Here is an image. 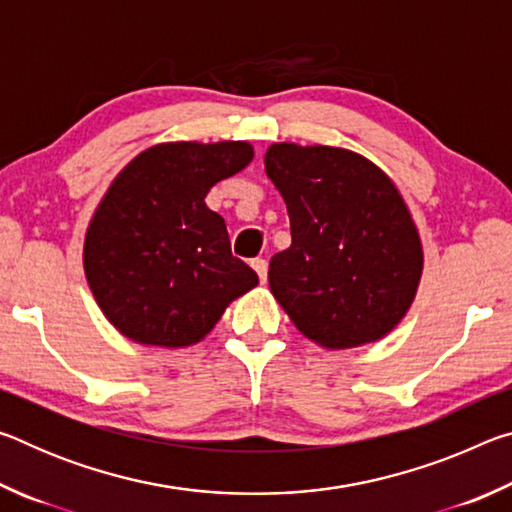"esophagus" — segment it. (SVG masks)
<instances>
[{
    "label": "esophagus",
    "mask_w": 512,
    "mask_h": 512,
    "mask_svg": "<svg viewBox=\"0 0 512 512\" xmlns=\"http://www.w3.org/2000/svg\"><path fill=\"white\" fill-rule=\"evenodd\" d=\"M253 268H255V273L259 275V282L266 284V280H268V264H266V259H253Z\"/></svg>",
    "instance_id": "esophagus-1"
}]
</instances>
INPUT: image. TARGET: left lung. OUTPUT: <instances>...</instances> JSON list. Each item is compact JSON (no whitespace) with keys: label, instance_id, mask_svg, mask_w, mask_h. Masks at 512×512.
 I'll return each mask as SVG.
<instances>
[{"label":"left lung","instance_id":"left-lung-1","mask_svg":"<svg viewBox=\"0 0 512 512\" xmlns=\"http://www.w3.org/2000/svg\"><path fill=\"white\" fill-rule=\"evenodd\" d=\"M264 167L291 221V246L271 257L268 287L293 325L327 350L391 334L424 266L393 180L363 155L323 144H271Z\"/></svg>","mask_w":512,"mask_h":512}]
</instances>
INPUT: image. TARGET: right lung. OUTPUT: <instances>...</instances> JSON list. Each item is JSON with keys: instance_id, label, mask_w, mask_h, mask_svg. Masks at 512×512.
<instances>
[{"instance_id": "right-lung-1", "label": "right lung", "mask_w": 512, "mask_h": 512, "mask_svg": "<svg viewBox=\"0 0 512 512\" xmlns=\"http://www.w3.org/2000/svg\"><path fill=\"white\" fill-rule=\"evenodd\" d=\"M248 142H164L126 164L85 232L90 291L115 329L142 345L203 341L257 273L232 257L210 189L246 169Z\"/></svg>"}]
</instances>
